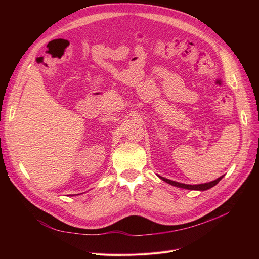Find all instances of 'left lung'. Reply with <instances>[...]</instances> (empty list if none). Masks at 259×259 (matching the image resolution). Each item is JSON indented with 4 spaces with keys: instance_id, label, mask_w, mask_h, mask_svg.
Listing matches in <instances>:
<instances>
[{
    "instance_id": "left-lung-1",
    "label": "left lung",
    "mask_w": 259,
    "mask_h": 259,
    "mask_svg": "<svg viewBox=\"0 0 259 259\" xmlns=\"http://www.w3.org/2000/svg\"><path fill=\"white\" fill-rule=\"evenodd\" d=\"M160 178L162 180H164V182H166L167 184L169 185H173L175 187H179V188H184V189H188V190H200V191H204V190H207L209 189V188L214 187L215 185H217L219 182H221V179L223 178L219 177L217 178L216 180H213V182L210 183H206V184H200V185H187V184H182V183H177V182H174V180H169L167 178H164V177H161Z\"/></svg>"
}]
</instances>
